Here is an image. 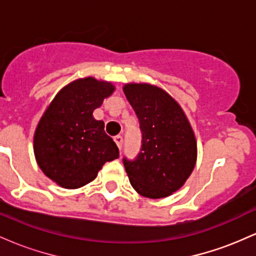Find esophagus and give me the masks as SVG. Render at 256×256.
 <instances>
[{"mask_svg":"<svg viewBox=\"0 0 256 256\" xmlns=\"http://www.w3.org/2000/svg\"><path fill=\"white\" fill-rule=\"evenodd\" d=\"M114 142L116 143V146H118L119 149H122V137L118 134V136L114 137Z\"/></svg>","mask_w":256,"mask_h":256,"instance_id":"esophagus-1","label":"esophagus"}]
</instances>
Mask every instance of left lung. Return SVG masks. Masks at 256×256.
<instances>
[{
  "instance_id": "8db88e82",
  "label": "left lung",
  "mask_w": 256,
  "mask_h": 256,
  "mask_svg": "<svg viewBox=\"0 0 256 256\" xmlns=\"http://www.w3.org/2000/svg\"><path fill=\"white\" fill-rule=\"evenodd\" d=\"M124 94L136 112L142 146L134 160L122 158L130 183L140 195L161 198L183 186L198 156L194 131L180 106L150 84H126Z\"/></svg>"
}]
</instances>
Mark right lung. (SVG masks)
I'll return each instance as SVG.
<instances>
[{"mask_svg":"<svg viewBox=\"0 0 256 256\" xmlns=\"http://www.w3.org/2000/svg\"><path fill=\"white\" fill-rule=\"evenodd\" d=\"M113 91V84L92 77L72 82L58 91L38 122L34 156L44 174L60 186H84L107 161L119 158L104 122L92 116Z\"/></svg>","mask_w":256,"mask_h":256,"instance_id":"obj_1","label":"right lung"}]
</instances>
